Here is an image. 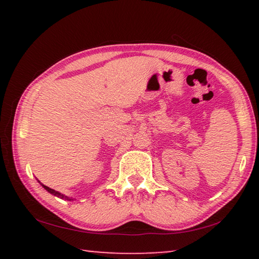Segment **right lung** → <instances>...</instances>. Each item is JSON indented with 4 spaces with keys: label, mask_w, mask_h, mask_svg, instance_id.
<instances>
[{
    "label": "right lung",
    "mask_w": 259,
    "mask_h": 259,
    "mask_svg": "<svg viewBox=\"0 0 259 259\" xmlns=\"http://www.w3.org/2000/svg\"><path fill=\"white\" fill-rule=\"evenodd\" d=\"M38 183H40V181H37ZM41 184V183H40ZM42 185V187L45 188V190H47L48 192L50 193V194H52V195H55V196H57V198H59V199H63V200H67V201H74L75 199H73V198H69V196H67V195H65V194H61V193H59V192H57V191H55V190H52V188H50V187H48V186H46V185H43V184H41Z\"/></svg>",
    "instance_id": "add662e5"
}]
</instances>
